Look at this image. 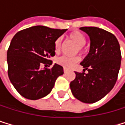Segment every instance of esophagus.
I'll return each instance as SVG.
<instances>
[{
    "label": "esophagus",
    "mask_w": 125,
    "mask_h": 125,
    "mask_svg": "<svg viewBox=\"0 0 125 125\" xmlns=\"http://www.w3.org/2000/svg\"><path fill=\"white\" fill-rule=\"evenodd\" d=\"M67 71V70L66 68H64V73H66Z\"/></svg>",
    "instance_id": "1"
}]
</instances>
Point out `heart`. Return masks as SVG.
<instances>
[{"label":"heart","mask_w":125,"mask_h":125,"mask_svg":"<svg viewBox=\"0 0 125 125\" xmlns=\"http://www.w3.org/2000/svg\"><path fill=\"white\" fill-rule=\"evenodd\" d=\"M68 38L71 40L72 41H73L77 45L78 51L80 53H83L85 50V44L86 43V37L84 33L79 31H74L69 33ZM61 42H62L61 37H58L55 40L54 42L55 52L59 51L61 46ZM79 61V57H67L65 55L61 56L56 59V62L58 64H60L61 66L64 67V68H67V69L72 68Z\"/></svg>","instance_id":"b5f03b06"}]
</instances>
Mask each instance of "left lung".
Returning a JSON list of instances; mask_svg holds the SVG:
<instances>
[{
  "label": "left lung",
  "instance_id": "1",
  "mask_svg": "<svg viewBox=\"0 0 125 125\" xmlns=\"http://www.w3.org/2000/svg\"><path fill=\"white\" fill-rule=\"evenodd\" d=\"M80 29L90 37V51L80 64L84 67L83 72H75L76 78L70 86L76 99L93 104L114 87L121 66V50L118 40L112 33L97 27H82Z\"/></svg>",
  "mask_w": 125,
  "mask_h": 125
}]
</instances>
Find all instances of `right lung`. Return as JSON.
I'll list each match as a JSON object with an SVG mask.
<instances>
[{
    "instance_id": "add662e5",
    "label": "right lung",
    "mask_w": 125,
    "mask_h": 125,
    "mask_svg": "<svg viewBox=\"0 0 125 125\" xmlns=\"http://www.w3.org/2000/svg\"><path fill=\"white\" fill-rule=\"evenodd\" d=\"M66 31L38 25L17 32L12 39L7 50L8 76L22 97L37 100L46 96L64 73L63 67L57 64L52 68L40 67L52 64L54 42Z\"/></svg>"
}]
</instances>
